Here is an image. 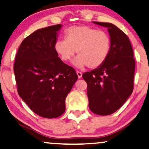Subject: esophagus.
Instances as JSON below:
<instances>
[{"instance_id": "obj_1", "label": "esophagus", "mask_w": 149, "mask_h": 149, "mask_svg": "<svg viewBox=\"0 0 149 149\" xmlns=\"http://www.w3.org/2000/svg\"><path fill=\"white\" fill-rule=\"evenodd\" d=\"M76 73H77V75H78V78H82V73H81L80 71H76Z\"/></svg>"}]
</instances>
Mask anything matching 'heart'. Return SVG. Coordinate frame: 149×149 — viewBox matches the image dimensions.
<instances>
[{
    "label": "heart",
    "mask_w": 149,
    "mask_h": 149,
    "mask_svg": "<svg viewBox=\"0 0 149 149\" xmlns=\"http://www.w3.org/2000/svg\"><path fill=\"white\" fill-rule=\"evenodd\" d=\"M65 39L54 45L56 52L64 62H68L78 50L73 61L76 67L96 68L106 61L110 52L111 39L104 31L86 25L72 26L65 31Z\"/></svg>",
    "instance_id": "obj_1"
}]
</instances>
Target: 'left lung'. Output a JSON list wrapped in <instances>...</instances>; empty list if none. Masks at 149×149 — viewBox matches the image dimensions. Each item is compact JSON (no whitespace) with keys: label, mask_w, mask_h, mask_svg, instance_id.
<instances>
[{"label":"left lung","mask_w":149,"mask_h":149,"mask_svg":"<svg viewBox=\"0 0 149 149\" xmlns=\"http://www.w3.org/2000/svg\"><path fill=\"white\" fill-rule=\"evenodd\" d=\"M93 22L108 29L110 52L102 65L82 78L87 83L90 110L107 116L119 109L132 93L135 62L129 37L122 30L109 22Z\"/></svg>","instance_id":"left-lung-1"}]
</instances>
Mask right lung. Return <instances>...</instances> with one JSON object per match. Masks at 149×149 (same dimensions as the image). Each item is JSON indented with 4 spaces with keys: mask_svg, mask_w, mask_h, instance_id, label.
Returning a JSON list of instances; mask_svg holds the SVG:
<instances>
[{
    "mask_svg": "<svg viewBox=\"0 0 149 149\" xmlns=\"http://www.w3.org/2000/svg\"><path fill=\"white\" fill-rule=\"evenodd\" d=\"M61 24L38 29L22 40L14 64L17 90L32 111L45 118L61 116L78 80L54 49Z\"/></svg>",
    "mask_w": 149,
    "mask_h": 149,
    "instance_id": "add662e5",
    "label": "right lung"
}]
</instances>
